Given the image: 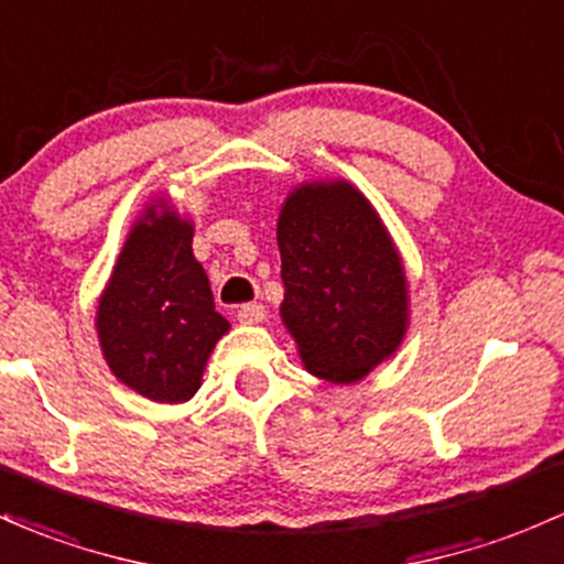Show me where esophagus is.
Returning <instances> with one entry per match:
<instances>
[{"instance_id": "obj_1", "label": "esophagus", "mask_w": 564, "mask_h": 564, "mask_svg": "<svg viewBox=\"0 0 564 564\" xmlns=\"http://www.w3.org/2000/svg\"><path fill=\"white\" fill-rule=\"evenodd\" d=\"M238 318L240 324H262V321L268 318V311H264V305H257V302H253V305L240 307Z\"/></svg>"}]
</instances>
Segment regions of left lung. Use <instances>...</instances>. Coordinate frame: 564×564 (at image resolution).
<instances>
[{
    "label": "left lung",
    "instance_id": "obj_1",
    "mask_svg": "<svg viewBox=\"0 0 564 564\" xmlns=\"http://www.w3.org/2000/svg\"><path fill=\"white\" fill-rule=\"evenodd\" d=\"M281 318L307 372L348 386L391 358L410 324L406 275L372 203L352 184H300L278 216Z\"/></svg>",
    "mask_w": 564,
    "mask_h": 564
}]
</instances>
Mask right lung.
<instances>
[{
	"mask_svg": "<svg viewBox=\"0 0 564 564\" xmlns=\"http://www.w3.org/2000/svg\"><path fill=\"white\" fill-rule=\"evenodd\" d=\"M98 343L111 375L160 404H182L230 321L192 253V225L165 200L135 219L98 300Z\"/></svg>",
	"mask_w": 564,
	"mask_h": 564,
	"instance_id": "1",
	"label": "right lung"
}]
</instances>
